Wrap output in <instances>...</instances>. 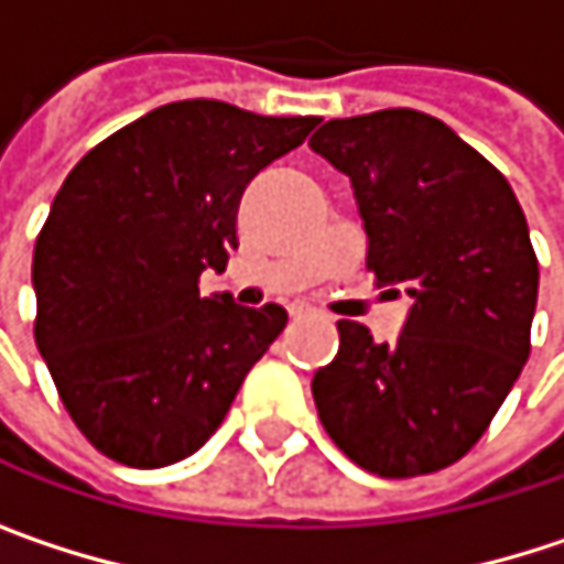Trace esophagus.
Here are the masks:
<instances>
[{
  "label": "esophagus",
  "mask_w": 564,
  "mask_h": 564,
  "mask_svg": "<svg viewBox=\"0 0 564 564\" xmlns=\"http://www.w3.org/2000/svg\"><path fill=\"white\" fill-rule=\"evenodd\" d=\"M306 313H313L306 303H293V306H290V316H293V319H300V316H306Z\"/></svg>",
  "instance_id": "esophagus-1"
}]
</instances>
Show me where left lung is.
<instances>
[{"mask_svg":"<svg viewBox=\"0 0 564 564\" xmlns=\"http://www.w3.org/2000/svg\"><path fill=\"white\" fill-rule=\"evenodd\" d=\"M313 153L349 175L379 283L414 300L394 343L339 319L313 376L326 434L379 477L434 474L487 431L529 359L539 261L503 178L421 110L329 120Z\"/></svg>","mask_w":564,"mask_h":564,"instance_id":"left-lung-1","label":"left lung"}]
</instances>
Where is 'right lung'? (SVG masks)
<instances>
[{
  "instance_id": "right-lung-1",
  "label": "right lung",
  "mask_w": 564,
  "mask_h": 564,
  "mask_svg": "<svg viewBox=\"0 0 564 564\" xmlns=\"http://www.w3.org/2000/svg\"><path fill=\"white\" fill-rule=\"evenodd\" d=\"M316 117L175 100L94 147L35 241V343L80 434L127 467L195 454L225 421L286 310L198 296L238 248L245 188Z\"/></svg>"
}]
</instances>
